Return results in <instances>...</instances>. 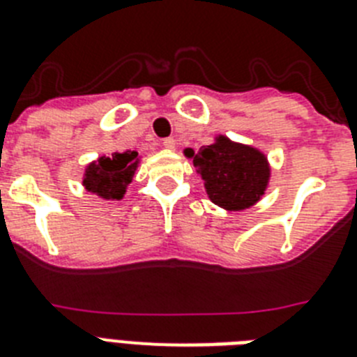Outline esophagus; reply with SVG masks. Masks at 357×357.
<instances>
[{
    "mask_svg": "<svg viewBox=\"0 0 357 357\" xmlns=\"http://www.w3.org/2000/svg\"><path fill=\"white\" fill-rule=\"evenodd\" d=\"M161 145H163V149H167V151H174L176 139H174V137H165L163 142H161Z\"/></svg>",
    "mask_w": 357,
    "mask_h": 357,
    "instance_id": "1",
    "label": "esophagus"
}]
</instances>
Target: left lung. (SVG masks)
Wrapping results in <instances>:
<instances>
[{
  "label": "left lung",
  "instance_id": "1",
  "mask_svg": "<svg viewBox=\"0 0 357 357\" xmlns=\"http://www.w3.org/2000/svg\"><path fill=\"white\" fill-rule=\"evenodd\" d=\"M185 155L192 158L211 202L225 211H245L256 205L268 187L266 155L250 145L218 136L212 145L197 152L187 149Z\"/></svg>",
  "mask_w": 357,
  "mask_h": 357
}]
</instances>
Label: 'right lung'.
Returning <instances> with one entry per match:
<instances>
[{
    "label": "right lung",
    "mask_w": 357,
    "mask_h": 357,
    "mask_svg": "<svg viewBox=\"0 0 357 357\" xmlns=\"http://www.w3.org/2000/svg\"><path fill=\"white\" fill-rule=\"evenodd\" d=\"M139 155L136 151L114 152L112 155H101L85 169L83 187L103 199H123L128 183L136 174Z\"/></svg>",
    "instance_id": "add662e5"
}]
</instances>
